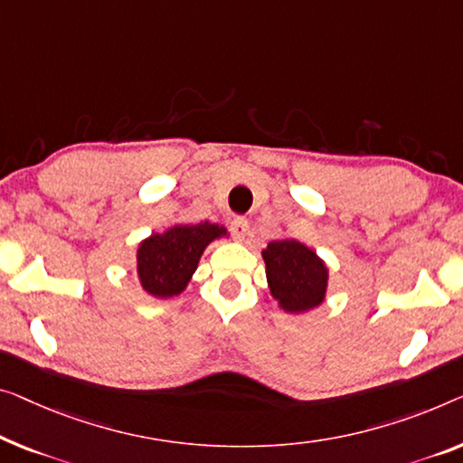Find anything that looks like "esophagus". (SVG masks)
<instances>
[{
    "mask_svg": "<svg viewBox=\"0 0 463 463\" xmlns=\"http://www.w3.org/2000/svg\"><path fill=\"white\" fill-rule=\"evenodd\" d=\"M231 231L234 234V239L237 241H243L247 231H250V222H247L245 218H234L231 222Z\"/></svg>",
    "mask_w": 463,
    "mask_h": 463,
    "instance_id": "obj_1",
    "label": "esophagus"
}]
</instances>
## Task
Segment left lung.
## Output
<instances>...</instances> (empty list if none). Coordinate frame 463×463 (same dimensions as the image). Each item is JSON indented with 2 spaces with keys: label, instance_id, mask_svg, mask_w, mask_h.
<instances>
[{
  "label": "left lung",
  "instance_id": "8db88e82",
  "mask_svg": "<svg viewBox=\"0 0 463 463\" xmlns=\"http://www.w3.org/2000/svg\"><path fill=\"white\" fill-rule=\"evenodd\" d=\"M266 261V279L270 295L280 309L288 314H303L318 307L326 298L328 268L295 239H280L268 243L261 251Z\"/></svg>",
  "mask_w": 463,
  "mask_h": 463
}]
</instances>
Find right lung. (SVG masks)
Here are the masks:
<instances>
[{
    "label": "right lung",
    "mask_w": 463,
    "mask_h": 463,
    "mask_svg": "<svg viewBox=\"0 0 463 463\" xmlns=\"http://www.w3.org/2000/svg\"><path fill=\"white\" fill-rule=\"evenodd\" d=\"M224 234V226L212 222L175 224L141 241L137 250V274L143 291L157 299L181 295L197 270L205 247Z\"/></svg>",
    "instance_id": "right-lung-1"
}]
</instances>
